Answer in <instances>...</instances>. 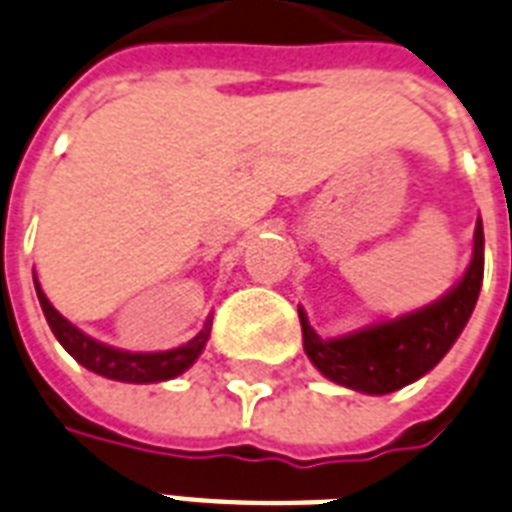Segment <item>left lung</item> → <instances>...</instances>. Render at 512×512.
I'll list each match as a JSON object with an SVG mask.
<instances>
[{
	"mask_svg": "<svg viewBox=\"0 0 512 512\" xmlns=\"http://www.w3.org/2000/svg\"><path fill=\"white\" fill-rule=\"evenodd\" d=\"M483 283V224L478 219L473 237V259L465 277L433 304L360 328L355 334L323 339L312 331L304 310H299L304 352L320 374L350 390L387 395L417 382L457 342L473 315Z\"/></svg>",
	"mask_w": 512,
	"mask_h": 512,
	"instance_id": "obj_1",
	"label": "left lung"
}]
</instances>
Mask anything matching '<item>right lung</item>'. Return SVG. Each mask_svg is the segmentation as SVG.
<instances>
[{"label": "right lung", "instance_id": "add662e5", "mask_svg": "<svg viewBox=\"0 0 512 512\" xmlns=\"http://www.w3.org/2000/svg\"><path fill=\"white\" fill-rule=\"evenodd\" d=\"M37 296L39 304H42V312H45L47 326L55 334V339L63 344V350L69 352L71 358L82 363L85 368H90L93 374H101L106 379H117V382H130V384H149V382H165V379H173V376L184 374L186 368L192 366L194 360L200 358L202 347L211 336V320L205 323L200 334L189 339L186 344L176 347V350L165 352H125L117 350V347H109V344H101L90 339L87 334H82L77 326H71L69 320L63 318L61 312L55 310L53 304L47 301V296L42 293L39 283Z\"/></svg>", "mask_w": 512, "mask_h": 512}]
</instances>
